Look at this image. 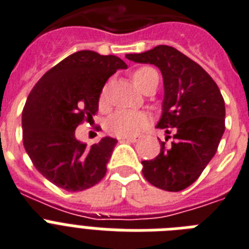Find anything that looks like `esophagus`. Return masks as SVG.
Segmentation results:
<instances>
[{"mask_svg": "<svg viewBox=\"0 0 249 249\" xmlns=\"http://www.w3.org/2000/svg\"><path fill=\"white\" fill-rule=\"evenodd\" d=\"M120 139H123V141H126V142L135 143V142H138L139 139H141V137H138V135H134V137H121Z\"/></svg>", "mask_w": 249, "mask_h": 249, "instance_id": "1", "label": "esophagus"}]
</instances>
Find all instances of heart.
<instances>
[{
    "mask_svg": "<svg viewBox=\"0 0 249 249\" xmlns=\"http://www.w3.org/2000/svg\"><path fill=\"white\" fill-rule=\"evenodd\" d=\"M135 86L144 92L148 87L159 84V72L151 66H141L131 74ZM149 116L143 111L118 110L106 121V130L115 137H131L148 125Z\"/></svg>",
    "mask_w": 249,
    "mask_h": 249,
    "instance_id": "heart-1",
    "label": "heart"
}]
</instances>
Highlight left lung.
<instances>
[{
    "mask_svg": "<svg viewBox=\"0 0 249 249\" xmlns=\"http://www.w3.org/2000/svg\"><path fill=\"white\" fill-rule=\"evenodd\" d=\"M161 70L165 87L162 116L166 142L153 160L142 161L143 177L155 187L179 192L197 180L215 156L225 130V102L215 80L197 62L170 46L126 54Z\"/></svg>",
    "mask_w": 249,
    "mask_h": 249,
    "instance_id": "left-lung-1",
    "label": "left lung"
}]
</instances>
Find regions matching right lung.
<instances>
[{"mask_svg": "<svg viewBox=\"0 0 249 249\" xmlns=\"http://www.w3.org/2000/svg\"><path fill=\"white\" fill-rule=\"evenodd\" d=\"M121 58L94 51H78L50 69L33 87L23 108V143L32 162L46 179L68 192L100 183L118 141L110 137L87 145L75 129L92 120L105 83Z\"/></svg>", "mask_w": 249, "mask_h": 249, "instance_id": "1", "label": "right lung"}]
</instances>
